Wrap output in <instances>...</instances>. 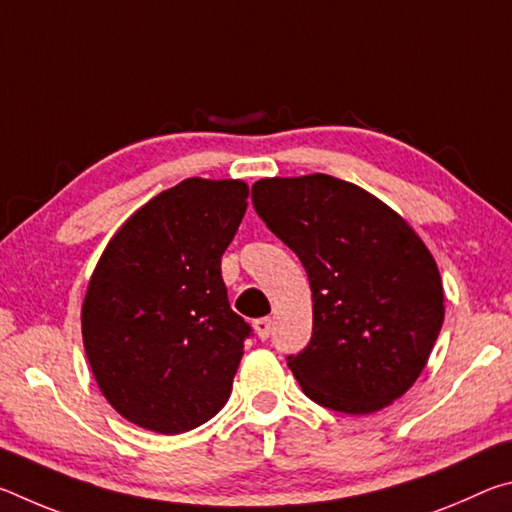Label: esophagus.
Instances as JSON below:
<instances>
[{
  "instance_id": "34e87169",
  "label": "esophagus",
  "mask_w": 512,
  "mask_h": 512,
  "mask_svg": "<svg viewBox=\"0 0 512 512\" xmlns=\"http://www.w3.org/2000/svg\"><path fill=\"white\" fill-rule=\"evenodd\" d=\"M253 327H255V332H257V336L262 341H266L268 336H271V327H273V320L271 318H257L255 323H253Z\"/></svg>"
}]
</instances>
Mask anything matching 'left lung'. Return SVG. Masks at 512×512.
<instances>
[{
  "instance_id": "left-lung-1",
  "label": "left lung",
  "mask_w": 512,
  "mask_h": 512,
  "mask_svg": "<svg viewBox=\"0 0 512 512\" xmlns=\"http://www.w3.org/2000/svg\"><path fill=\"white\" fill-rule=\"evenodd\" d=\"M259 219L305 266L314 332L289 354L302 391L366 415L420 377L443 327V284L422 239L361 187L325 173L253 185Z\"/></svg>"
}]
</instances>
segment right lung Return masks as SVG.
I'll use <instances>...</instances> for the list:
<instances>
[{
    "instance_id": "right-lung-1",
    "label": "right lung",
    "mask_w": 512,
    "mask_h": 512,
    "mask_svg": "<svg viewBox=\"0 0 512 512\" xmlns=\"http://www.w3.org/2000/svg\"><path fill=\"white\" fill-rule=\"evenodd\" d=\"M241 180L187 178L137 210L103 250L83 302L94 379L126 420L173 436L228 402L244 341L221 257L246 214Z\"/></svg>"
}]
</instances>
